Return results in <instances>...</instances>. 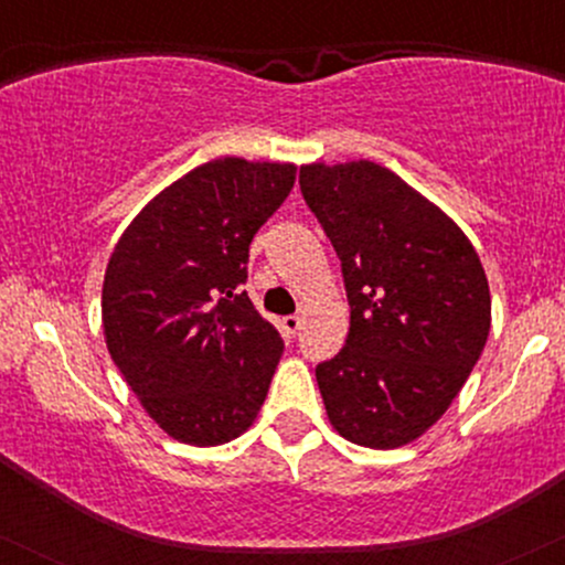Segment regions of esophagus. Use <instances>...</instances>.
<instances>
[{"mask_svg": "<svg viewBox=\"0 0 565 565\" xmlns=\"http://www.w3.org/2000/svg\"><path fill=\"white\" fill-rule=\"evenodd\" d=\"M281 327L289 337H295L302 329V316H287V319L281 321Z\"/></svg>", "mask_w": 565, "mask_h": 565, "instance_id": "1", "label": "esophagus"}]
</instances>
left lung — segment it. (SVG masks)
Instances as JSON below:
<instances>
[{
	"instance_id": "obj_1",
	"label": "left lung",
	"mask_w": 565,
	"mask_h": 565,
	"mask_svg": "<svg viewBox=\"0 0 565 565\" xmlns=\"http://www.w3.org/2000/svg\"><path fill=\"white\" fill-rule=\"evenodd\" d=\"M305 204L342 263L345 348L316 366L329 423L398 449L451 406L481 359L491 295L470 238L374 161L300 167Z\"/></svg>"
}]
</instances>
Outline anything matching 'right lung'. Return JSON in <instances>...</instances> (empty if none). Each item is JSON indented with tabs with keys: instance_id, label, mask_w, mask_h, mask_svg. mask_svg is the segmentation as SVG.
I'll use <instances>...</instances> for the list:
<instances>
[{
	"instance_id": "1",
	"label": "right lung",
	"mask_w": 565,
	"mask_h": 565,
	"mask_svg": "<svg viewBox=\"0 0 565 565\" xmlns=\"http://www.w3.org/2000/svg\"><path fill=\"white\" fill-rule=\"evenodd\" d=\"M295 174V164L206 161L148 201L114 246L103 281L108 353L180 444H228L268 395L284 340L244 291L246 263Z\"/></svg>"
}]
</instances>
